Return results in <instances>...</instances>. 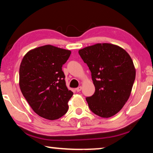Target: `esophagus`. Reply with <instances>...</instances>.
I'll use <instances>...</instances> for the list:
<instances>
[{
    "instance_id": "esophagus-1",
    "label": "esophagus",
    "mask_w": 153,
    "mask_h": 153,
    "mask_svg": "<svg viewBox=\"0 0 153 153\" xmlns=\"http://www.w3.org/2000/svg\"><path fill=\"white\" fill-rule=\"evenodd\" d=\"M82 88V86H79L78 88H76V91H77V92H79V91H81Z\"/></svg>"
}]
</instances>
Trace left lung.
<instances>
[{
  "label": "left lung",
  "mask_w": 153,
  "mask_h": 153,
  "mask_svg": "<svg viewBox=\"0 0 153 153\" xmlns=\"http://www.w3.org/2000/svg\"><path fill=\"white\" fill-rule=\"evenodd\" d=\"M92 74L95 92L87 97L96 115L108 118L117 114L128 101L136 77V69L129 54L120 46L98 43L79 50Z\"/></svg>",
  "instance_id": "left-lung-1"
}]
</instances>
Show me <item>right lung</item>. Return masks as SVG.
<instances>
[{
	"label": "right lung",
	"mask_w": 153,
	"mask_h": 153,
	"mask_svg": "<svg viewBox=\"0 0 153 153\" xmlns=\"http://www.w3.org/2000/svg\"><path fill=\"white\" fill-rule=\"evenodd\" d=\"M71 51L53 45L32 49L19 67L20 90L34 112L46 120H55L68 110L73 92L66 86L62 66Z\"/></svg>",
	"instance_id": "add662e5"
}]
</instances>
